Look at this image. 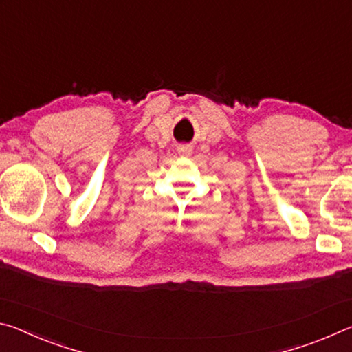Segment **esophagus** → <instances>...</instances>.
<instances>
[{
  "instance_id": "obj_1",
  "label": "esophagus",
  "mask_w": 352,
  "mask_h": 352,
  "mask_svg": "<svg viewBox=\"0 0 352 352\" xmlns=\"http://www.w3.org/2000/svg\"><path fill=\"white\" fill-rule=\"evenodd\" d=\"M178 152H180L182 155H189V153H190V148H188V147H180V148H178Z\"/></svg>"
}]
</instances>
